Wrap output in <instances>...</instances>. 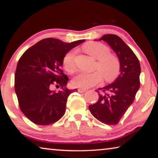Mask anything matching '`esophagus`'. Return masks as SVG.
<instances>
[{"label":"esophagus","mask_w":158,"mask_h":158,"mask_svg":"<svg viewBox=\"0 0 158 158\" xmlns=\"http://www.w3.org/2000/svg\"><path fill=\"white\" fill-rule=\"evenodd\" d=\"M86 91H87L86 89H81V88L78 89V91H79V93H84Z\"/></svg>","instance_id":"1"}]
</instances>
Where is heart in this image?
I'll return each instance as SVG.
<instances>
[{"instance_id": "b5f03b06", "label": "heart", "mask_w": 158, "mask_h": 158, "mask_svg": "<svg viewBox=\"0 0 158 158\" xmlns=\"http://www.w3.org/2000/svg\"><path fill=\"white\" fill-rule=\"evenodd\" d=\"M83 50L96 59L94 69L97 71L78 73L72 79V84L74 86L89 88L99 84L103 78L105 81L111 82L118 77L121 62L118 56L110 53V49L106 45L98 42H89L83 46ZM76 55L77 51L72 49L63 57V67L70 74L74 72L77 69Z\"/></svg>"}]
</instances>
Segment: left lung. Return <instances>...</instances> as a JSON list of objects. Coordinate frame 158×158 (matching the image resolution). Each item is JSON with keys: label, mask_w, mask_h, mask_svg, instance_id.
I'll list each match as a JSON object with an SVG mask.
<instances>
[{"label": "left lung", "mask_w": 158, "mask_h": 158, "mask_svg": "<svg viewBox=\"0 0 158 158\" xmlns=\"http://www.w3.org/2000/svg\"><path fill=\"white\" fill-rule=\"evenodd\" d=\"M99 40L109 44L121 62L118 77L106 86L96 90L98 101L89 106L91 114L103 123L116 125L133 103L140 88V65L133 50L116 35H105Z\"/></svg>", "instance_id": "1"}]
</instances>
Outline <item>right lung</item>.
Listing matches in <instances>:
<instances>
[{"mask_svg": "<svg viewBox=\"0 0 158 158\" xmlns=\"http://www.w3.org/2000/svg\"><path fill=\"white\" fill-rule=\"evenodd\" d=\"M85 40L67 43L45 38L27 49L19 60L15 91L21 111L32 123L47 126L64 116L68 96L77 89L66 88L69 80L62 69L64 56ZM63 89L55 93L52 85Z\"/></svg>", "mask_w": 158, "mask_h": 158, "instance_id": "1", "label": "right lung"}]
</instances>
